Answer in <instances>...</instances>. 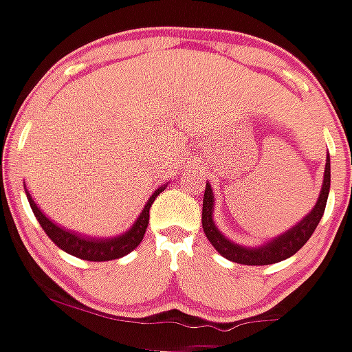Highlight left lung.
<instances>
[{
    "instance_id": "1",
    "label": "left lung",
    "mask_w": 352,
    "mask_h": 352,
    "mask_svg": "<svg viewBox=\"0 0 352 352\" xmlns=\"http://www.w3.org/2000/svg\"><path fill=\"white\" fill-rule=\"evenodd\" d=\"M330 190V158L327 155V162H325V172H324V184H322L320 196H318L317 204L314 206L310 212L301 219L300 223L289 228L283 235L274 236L269 240L267 243L261 245V247H242L239 243H233L232 240L226 239L214 225L212 219V209H214V194L209 184H206L204 199H202V228H204L206 236L211 242L212 247L226 257L228 261L236 262V264L243 265H267L281 262L285 258L291 257L296 254L305 243L310 240L314 235L315 228L320 223L322 216H324L325 204H327Z\"/></svg>"
}]
</instances>
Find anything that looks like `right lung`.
Returning a JSON list of instances; mask_svg holds the SVG:
<instances>
[{
    "label": "right lung",
    "mask_w": 352,
    "mask_h": 352,
    "mask_svg": "<svg viewBox=\"0 0 352 352\" xmlns=\"http://www.w3.org/2000/svg\"><path fill=\"white\" fill-rule=\"evenodd\" d=\"M163 190H165V186L158 187V189L151 194V197L148 199V202L144 204L141 214L138 216L134 225L131 226L124 235L113 236V239H91V236H83L80 235V233L69 232V230L56 225L52 219H49L47 216L41 211V208L35 204L30 192H28L27 187H25V194H27L28 202H30L32 211H34L38 225L42 226V230H44L45 233H47L49 239L58 245L59 248L67 252V254L90 262L113 261V258H120L124 257V255L129 254V252H133L134 248L141 243L144 233H146L148 221H150L151 204H153L155 199L158 197V194L163 192Z\"/></svg>",
    "instance_id": "obj_1"
}]
</instances>
